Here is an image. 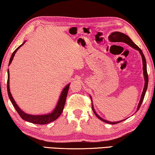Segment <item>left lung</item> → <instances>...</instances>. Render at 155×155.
Returning <instances> with one entry per match:
<instances>
[{"instance_id": "1", "label": "left lung", "mask_w": 155, "mask_h": 155, "mask_svg": "<svg viewBox=\"0 0 155 155\" xmlns=\"http://www.w3.org/2000/svg\"><path fill=\"white\" fill-rule=\"evenodd\" d=\"M109 39L112 42H123V43H127V44H128L129 46H131V47H132L133 48H134V49H135V50L139 51L140 54H141V56H142V62H143V76H144L145 84H144V87H143V89L142 96H141V98H140V101L139 102V104H138V106H137V111H138L140 109L141 105H142V104L143 98H144L146 92V90H147L148 84V73H147V68H146V61L145 56H144V55H143L142 51L141 50V49L139 47H138V46L136 44H135V43L133 42V41L131 39H130V38L125 34L122 33V32H114L109 36ZM92 109H93V112H94V114L96 115L97 117L99 119H100L101 120L104 121V123L111 124H117L118 123H120V122L123 121V120H120V121H118V122H110V121H108V120H104V119H103L101 117H100V116L96 113L95 110H94V109L93 105H92Z\"/></svg>"}]
</instances>
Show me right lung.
Returning <instances> with one entry per match:
<instances>
[{"label":"right lung","mask_w":155,"mask_h":155,"mask_svg":"<svg viewBox=\"0 0 155 155\" xmlns=\"http://www.w3.org/2000/svg\"><path fill=\"white\" fill-rule=\"evenodd\" d=\"M26 41H24L22 44L19 46V47L16 49L14 51H13L12 56H11V58L9 60V66L11 64V62H12L13 56H15L16 51H18V50H19V48H20L21 45H23L24 44V43ZM7 73H8V79H7L8 95H9V99H10V101H12L13 107H15V109L16 111H17L18 114L20 116V117L22 118L23 120L28 121V122H29V123H34V124H45L50 123H51V122H53L55 120H56V119L58 118L60 116H61V114H62V111H63V109H64L65 101H66V98L67 96L68 91H69V88L70 84H67L64 88L63 90H62V93L61 94V96H60V98L58 99V104H57L55 109L53 110L52 112L50 114H45V115H31V114H26L25 112H24L18 106V105L16 104L15 101H14V99H13L12 94H11L10 89H9V69H8V71H7Z\"/></svg>","instance_id":"obj_1"}]
</instances>
